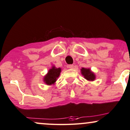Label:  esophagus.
<instances>
[{
	"label": "esophagus",
	"mask_w": 130,
	"mask_h": 130,
	"mask_svg": "<svg viewBox=\"0 0 130 130\" xmlns=\"http://www.w3.org/2000/svg\"><path fill=\"white\" fill-rule=\"evenodd\" d=\"M68 67H69L70 68H71V69H73V68H74V65H70Z\"/></svg>",
	"instance_id": "1"
}]
</instances>
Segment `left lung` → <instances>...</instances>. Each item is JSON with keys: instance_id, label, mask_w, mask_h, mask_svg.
<instances>
[{"instance_id": "1", "label": "left lung", "mask_w": 130, "mask_h": 130, "mask_svg": "<svg viewBox=\"0 0 130 130\" xmlns=\"http://www.w3.org/2000/svg\"><path fill=\"white\" fill-rule=\"evenodd\" d=\"M81 72L83 76L88 80L93 81L95 79V75L94 74L93 72L91 71L90 69H87V68H82L81 69Z\"/></svg>"}]
</instances>
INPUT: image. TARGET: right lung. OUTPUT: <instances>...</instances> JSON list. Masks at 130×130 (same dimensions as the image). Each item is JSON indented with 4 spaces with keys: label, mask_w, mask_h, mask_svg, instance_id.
<instances>
[{
    "label": "right lung",
    "mask_w": 130,
    "mask_h": 130,
    "mask_svg": "<svg viewBox=\"0 0 130 130\" xmlns=\"http://www.w3.org/2000/svg\"><path fill=\"white\" fill-rule=\"evenodd\" d=\"M60 68H56L55 67H53V68L49 70L48 74L44 77V82L46 84V85L54 84L57 80V78L60 75Z\"/></svg>",
    "instance_id": "1"
}]
</instances>
